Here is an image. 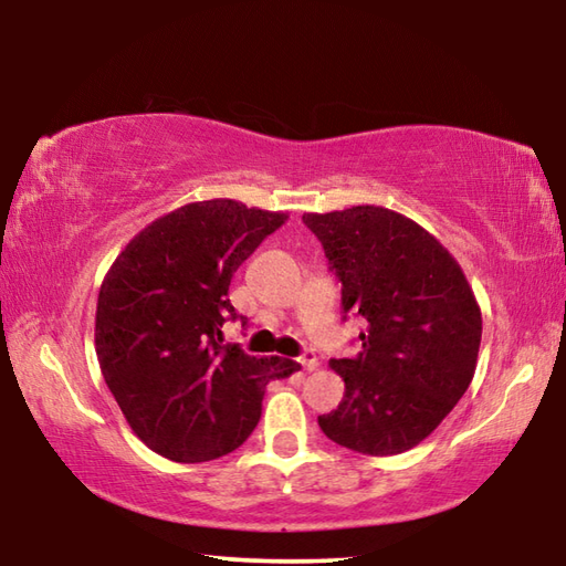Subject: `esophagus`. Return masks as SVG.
<instances>
[{"instance_id": "1", "label": "esophagus", "mask_w": 566, "mask_h": 566, "mask_svg": "<svg viewBox=\"0 0 566 566\" xmlns=\"http://www.w3.org/2000/svg\"><path fill=\"white\" fill-rule=\"evenodd\" d=\"M296 361H300L306 371H314L319 367V359H317V354H314V352H304Z\"/></svg>"}]
</instances>
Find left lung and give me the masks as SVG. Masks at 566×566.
Here are the masks:
<instances>
[{
    "label": "left lung",
    "instance_id": "1",
    "mask_svg": "<svg viewBox=\"0 0 566 566\" xmlns=\"http://www.w3.org/2000/svg\"><path fill=\"white\" fill-rule=\"evenodd\" d=\"M342 282L344 312L367 319L361 352L332 359L344 379L322 432L354 452L391 457L434 432L472 385L482 312L462 266L415 219L385 207L306 212Z\"/></svg>",
    "mask_w": 566,
    "mask_h": 566
}]
</instances>
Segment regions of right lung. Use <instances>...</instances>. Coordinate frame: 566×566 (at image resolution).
I'll return each instance as SVG.
<instances>
[{
	"mask_svg": "<svg viewBox=\"0 0 566 566\" xmlns=\"http://www.w3.org/2000/svg\"><path fill=\"white\" fill-rule=\"evenodd\" d=\"M286 212L207 199L147 224L104 274L94 347L132 432L171 462H209L247 442L264 387L300 364L224 344L229 282Z\"/></svg>",
	"mask_w": 566,
	"mask_h": 566,
	"instance_id": "right-lung-1",
	"label": "right lung"
}]
</instances>
